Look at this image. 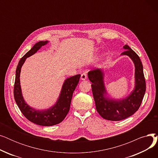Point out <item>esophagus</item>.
<instances>
[{"mask_svg":"<svg viewBox=\"0 0 158 158\" xmlns=\"http://www.w3.org/2000/svg\"><path fill=\"white\" fill-rule=\"evenodd\" d=\"M86 78H87V73H86V72H84V73H82V74H81V80H86Z\"/></svg>","mask_w":158,"mask_h":158,"instance_id":"obj_1","label":"esophagus"}]
</instances>
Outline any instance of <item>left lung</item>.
<instances>
[{"instance_id": "obj_1", "label": "left lung", "mask_w": 158, "mask_h": 158, "mask_svg": "<svg viewBox=\"0 0 158 158\" xmlns=\"http://www.w3.org/2000/svg\"><path fill=\"white\" fill-rule=\"evenodd\" d=\"M123 48L126 51L121 55L128 56L135 66V86L126 98L117 101L106 97L104 73L102 69H95L88 73L89 80L92 82V89L97 111L103 118L111 121L126 119L138 111L146 90L143 65L139 56L127 45H124Z\"/></svg>"}]
</instances>
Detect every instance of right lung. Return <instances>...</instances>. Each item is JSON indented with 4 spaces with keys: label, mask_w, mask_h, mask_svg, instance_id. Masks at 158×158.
<instances>
[{
    "label": "right lung",
    "mask_w": 158,
    "mask_h": 158,
    "mask_svg": "<svg viewBox=\"0 0 158 158\" xmlns=\"http://www.w3.org/2000/svg\"><path fill=\"white\" fill-rule=\"evenodd\" d=\"M48 42V41H39L21 58L16 70L14 85L15 100L24 117L31 122L43 126H54L64 120L69 111L73 93L77 86L81 77V75L78 74L66 79L63 85L60 97L56 103L47 110H36L25 102L22 94L20 81L21 68L28 57L36 53L41 47L47 44Z\"/></svg>",
    "instance_id": "add662e5"
}]
</instances>
